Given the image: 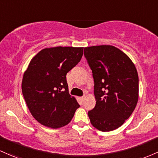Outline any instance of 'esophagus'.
<instances>
[{"label": "esophagus", "instance_id": "obj_1", "mask_svg": "<svg viewBox=\"0 0 158 158\" xmlns=\"http://www.w3.org/2000/svg\"><path fill=\"white\" fill-rule=\"evenodd\" d=\"M79 100H80L81 102H83V100H84V97H81V98H79Z\"/></svg>", "mask_w": 158, "mask_h": 158}]
</instances>
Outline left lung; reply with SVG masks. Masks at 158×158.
Masks as SVG:
<instances>
[{
	"label": "left lung",
	"instance_id": "1",
	"mask_svg": "<svg viewBox=\"0 0 158 158\" xmlns=\"http://www.w3.org/2000/svg\"><path fill=\"white\" fill-rule=\"evenodd\" d=\"M84 55L92 70L96 99L88 117L99 131H114L131 116L137 103V70L129 57L115 46L86 47Z\"/></svg>",
	"mask_w": 158,
	"mask_h": 158
}]
</instances>
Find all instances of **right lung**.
<instances>
[{"mask_svg": "<svg viewBox=\"0 0 158 158\" xmlns=\"http://www.w3.org/2000/svg\"><path fill=\"white\" fill-rule=\"evenodd\" d=\"M82 55V47L58 46L41 50L31 60L22 79V94L31 115L43 125H67L79 107L69 94L66 75Z\"/></svg>", "mask_w": 158, "mask_h": 158, "instance_id": "1", "label": "right lung"}]
</instances>
